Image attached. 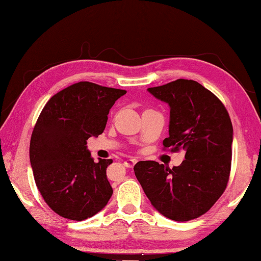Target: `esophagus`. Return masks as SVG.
Returning <instances> with one entry per match:
<instances>
[{
	"instance_id": "1",
	"label": "esophagus",
	"mask_w": 261,
	"mask_h": 261,
	"mask_svg": "<svg viewBox=\"0 0 261 261\" xmlns=\"http://www.w3.org/2000/svg\"><path fill=\"white\" fill-rule=\"evenodd\" d=\"M136 163H137V160H136V159H127V160L124 161V165H125L127 168H132L135 166Z\"/></svg>"
}]
</instances>
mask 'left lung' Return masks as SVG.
Wrapping results in <instances>:
<instances>
[{
	"mask_svg": "<svg viewBox=\"0 0 261 261\" xmlns=\"http://www.w3.org/2000/svg\"><path fill=\"white\" fill-rule=\"evenodd\" d=\"M147 90L171 108L164 150L186 154L173 168L139 161L136 177L161 215L177 222L194 220L216 203L229 181L233 135L229 113L216 95L194 80L177 79Z\"/></svg>",
	"mask_w": 261,
	"mask_h": 261,
	"instance_id": "left-lung-1",
	"label": "left lung"
}]
</instances>
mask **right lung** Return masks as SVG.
<instances>
[{"mask_svg":"<svg viewBox=\"0 0 261 261\" xmlns=\"http://www.w3.org/2000/svg\"><path fill=\"white\" fill-rule=\"evenodd\" d=\"M126 90L88 81L67 87L41 110L30 140V163L44 201L61 217L84 221L113 195L107 179L111 159L95 163L87 140L106 129L114 103Z\"/></svg>","mask_w":261,"mask_h":261,"instance_id":"obj_1","label":"right lung"}]
</instances>
